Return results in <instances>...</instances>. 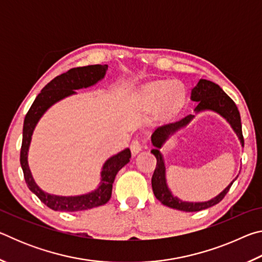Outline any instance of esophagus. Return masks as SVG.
<instances>
[{
	"mask_svg": "<svg viewBox=\"0 0 262 262\" xmlns=\"http://www.w3.org/2000/svg\"><path fill=\"white\" fill-rule=\"evenodd\" d=\"M130 149H132V152L133 154H139L141 151V144H140V140L139 139H135L134 141L132 142Z\"/></svg>",
	"mask_w": 262,
	"mask_h": 262,
	"instance_id": "34e87169",
	"label": "esophagus"
}]
</instances>
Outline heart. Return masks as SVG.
<instances>
[{
    "label": "heart",
    "instance_id": "b5f03b06",
    "mask_svg": "<svg viewBox=\"0 0 262 262\" xmlns=\"http://www.w3.org/2000/svg\"><path fill=\"white\" fill-rule=\"evenodd\" d=\"M184 96V86L180 83L159 81L145 86L141 94V98L144 104L149 106L159 104L162 112L171 113L183 103Z\"/></svg>",
    "mask_w": 262,
    "mask_h": 262
}]
</instances>
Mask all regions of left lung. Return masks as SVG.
<instances>
[{"mask_svg": "<svg viewBox=\"0 0 262 262\" xmlns=\"http://www.w3.org/2000/svg\"><path fill=\"white\" fill-rule=\"evenodd\" d=\"M190 99L198 103L196 107L194 108L195 113H200L203 112V111H212V112L220 114L222 118H224L225 120L230 123V126H231L233 132L236 133L239 141H241L242 147H244L241 114H239V111L236 104H234V101L222 90L220 85H217L216 83L211 81H207V79L201 78L200 81L198 82L196 85L192 89ZM194 117V114H188L186 115L185 118L180 119L179 121L158 127L151 135V142L155 147V149L151 150V154H154L155 157L157 159V166L155 168V172L151 178V186L155 196H156L157 200L161 201L164 206L173 208V209L177 210L189 212L200 211L217 205L220 201L223 200V198L229 192L233 181L238 178L237 176L234 180H232L219 195H216L215 198H212L210 200L205 202L183 201L180 200L178 196H174V195L172 194L166 183L165 162H164L163 155L159 150H161L163 144L165 143L176 132H178L181 128L187 126L188 123L193 120Z\"/></svg>", "mask_w": 262, "mask_h": 262, "instance_id": "obj_1", "label": "left lung"}]
</instances>
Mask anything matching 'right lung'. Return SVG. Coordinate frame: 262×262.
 I'll use <instances>...</instances> for the list:
<instances>
[{
	"mask_svg": "<svg viewBox=\"0 0 262 262\" xmlns=\"http://www.w3.org/2000/svg\"><path fill=\"white\" fill-rule=\"evenodd\" d=\"M107 64H94L86 67H78L68 70L67 73L56 76L42 89L40 94L34 99L28 114L25 115L23 126V141L20 149V165L24 172L25 183L29 189L40 199L42 203L56 211H81L105 205L112 195V187L115 176L129 162L132 157L130 150L126 148L110 157L104 163L100 172L99 186L92 192L74 196H60L43 192L35 183L29 167L28 154L32 140L35 126L46 111L57 101L76 95L79 89H85L95 85L105 77Z\"/></svg>",
	"mask_w": 262,
	"mask_h": 262,
	"instance_id": "1",
	"label": "right lung"
}]
</instances>
